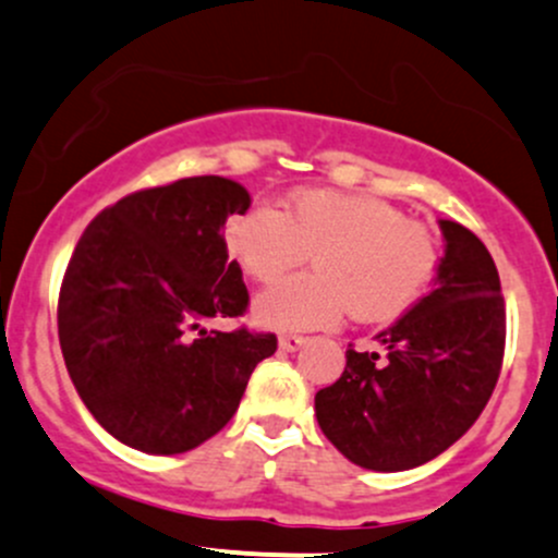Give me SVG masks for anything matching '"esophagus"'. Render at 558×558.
<instances>
[{"instance_id":"esophagus-1","label":"esophagus","mask_w":558,"mask_h":558,"mask_svg":"<svg viewBox=\"0 0 558 558\" xmlns=\"http://www.w3.org/2000/svg\"><path fill=\"white\" fill-rule=\"evenodd\" d=\"M302 344H304V337H299V333H283V337L278 339V348L283 350V353H296Z\"/></svg>"}]
</instances>
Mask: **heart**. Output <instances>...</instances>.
Masks as SVG:
<instances>
[{
	"instance_id": "heart-1",
	"label": "heart",
	"mask_w": 558,
	"mask_h": 558,
	"mask_svg": "<svg viewBox=\"0 0 558 558\" xmlns=\"http://www.w3.org/2000/svg\"><path fill=\"white\" fill-rule=\"evenodd\" d=\"M234 262L256 283H275L313 256L315 275L264 291L256 324L275 331L331 328L350 310L361 324H385L425 294L438 267L436 234L379 197L307 190L289 210L254 203L225 225Z\"/></svg>"
}]
</instances>
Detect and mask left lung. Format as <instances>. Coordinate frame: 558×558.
<instances>
[{
	"instance_id": "8db88e82",
	"label": "left lung",
	"mask_w": 558,
	"mask_h": 558,
	"mask_svg": "<svg viewBox=\"0 0 558 558\" xmlns=\"http://www.w3.org/2000/svg\"><path fill=\"white\" fill-rule=\"evenodd\" d=\"M436 289L377 333L385 353L348 350L333 385L315 392L328 441L368 471H409L447 451L478 420L506 353V299L489 251L441 219Z\"/></svg>"
}]
</instances>
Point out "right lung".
<instances>
[{
    "mask_svg": "<svg viewBox=\"0 0 558 558\" xmlns=\"http://www.w3.org/2000/svg\"><path fill=\"white\" fill-rule=\"evenodd\" d=\"M238 181L192 175L133 192L82 232L58 296V339L82 403L146 454L201 447L238 412L275 333L208 331L248 310L225 225L248 208Z\"/></svg>",
    "mask_w": 558,
    "mask_h": 558,
    "instance_id": "add662e5",
    "label": "right lung"
}]
</instances>
